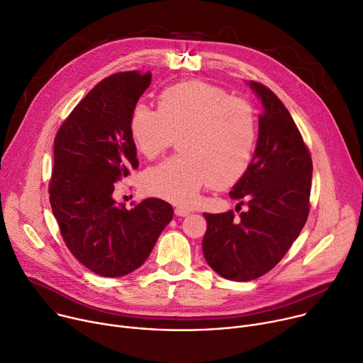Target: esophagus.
<instances>
[{
    "label": "esophagus",
    "instance_id": "1",
    "mask_svg": "<svg viewBox=\"0 0 363 363\" xmlns=\"http://www.w3.org/2000/svg\"><path fill=\"white\" fill-rule=\"evenodd\" d=\"M175 214H177L178 217H186V216L191 214V211H189L188 208H185V207H177V208H175Z\"/></svg>",
    "mask_w": 363,
    "mask_h": 363
}]
</instances>
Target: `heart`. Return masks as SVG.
<instances>
[{"label":"heart","instance_id":"b5f03b06","mask_svg":"<svg viewBox=\"0 0 363 363\" xmlns=\"http://www.w3.org/2000/svg\"><path fill=\"white\" fill-rule=\"evenodd\" d=\"M130 138L136 150L153 159L177 138L181 153L149 168L143 189L175 204H192L204 185L225 188L249 169L256 142L253 108L204 81L163 89L157 110L139 103L131 110Z\"/></svg>","mask_w":363,"mask_h":363}]
</instances>
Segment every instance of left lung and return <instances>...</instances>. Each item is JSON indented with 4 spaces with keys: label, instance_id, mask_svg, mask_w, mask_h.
<instances>
[{
    "label": "left lung",
    "instance_id": "1",
    "mask_svg": "<svg viewBox=\"0 0 363 363\" xmlns=\"http://www.w3.org/2000/svg\"><path fill=\"white\" fill-rule=\"evenodd\" d=\"M262 103L256 149L230 196L247 211L208 214L203 253L230 281H252L269 272L298 238L310 211L313 162L289 111L265 85L247 82Z\"/></svg>",
    "mask_w": 363,
    "mask_h": 363
}]
</instances>
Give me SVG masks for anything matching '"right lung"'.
<instances>
[{
  "mask_svg": "<svg viewBox=\"0 0 363 363\" xmlns=\"http://www.w3.org/2000/svg\"><path fill=\"white\" fill-rule=\"evenodd\" d=\"M152 74H114L96 84L55 138L50 206L60 235L85 268L106 278L140 268L172 217L167 201L147 199L127 210L114 184L139 167L130 116Z\"/></svg>",
  "mask_w": 363,
  "mask_h": 363,
  "instance_id": "1",
  "label": "right lung"
}]
</instances>
